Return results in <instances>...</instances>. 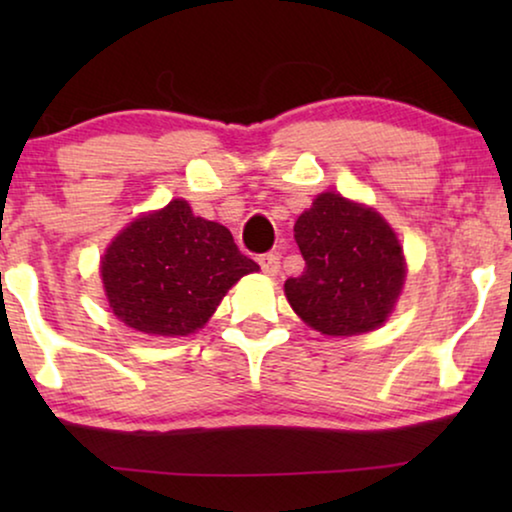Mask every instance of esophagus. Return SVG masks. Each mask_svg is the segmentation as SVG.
I'll list each match as a JSON object with an SVG mask.
<instances>
[{
  "mask_svg": "<svg viewBox=\"0 0 512 512\" xmlns=\"http://www.w3.org/2000/svg\"><path fill=\"white\" fill-rule=\"evenodd\" d=\"M258 263H261V270L265 272V275L275 277L279 272V254H263L261 258H258Z\"/></svg>",
  "mask_w": 512,
  "mask_h": 512,
  "instance_id": "esophagus-1",
  "label": "esophagus"
}]
</instances>
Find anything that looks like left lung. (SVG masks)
Listing matches in <instances>:
<instances>
[{
	"label": "left lung",
	"instance_id": "1",
	"mask_svg": "<svg viewBox=\"0 0 512 512\" xmlns=\"http://www.w3.org/2000/svg\"><path fill=\"white\" fill-rule=\"evenodd\" d=\"M293 233L305 270L286 279L284 291L305 324L328 335H356L387 321L405 263L380 214L338 193H321L298 216Z\"/></svg>",
	"mask_w": 512,
	"mask_h": 512
}]
</instances>
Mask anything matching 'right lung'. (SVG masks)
<instances>
[{
	"label": "right lung",
	"mask_w": 512,
	"mask_h": 512,
	"mask_svg": "<svg viewBox=\"0 0 512 512\" xmlns=\"http://www.w3.org/2000/svg\"><path fill=\"white\" fill-rule=\"evenodd\" d=\"M221 223L193 216L186 200L132 221L102 258V282L123 324L151 335L205 326L237 279L256 272Z\"/></svg>",
	"instance_id": "add662e5"
}]
</instances>
